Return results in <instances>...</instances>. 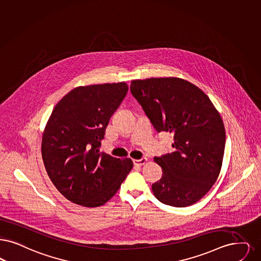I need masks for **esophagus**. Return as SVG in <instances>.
Masks as SVG:
<instances>
[{"mask_svg": "<svg viewBox=\"0 0 261 261\" xmlns=\"http://www.w3.org/2000/svg\"><path fill=\"white\" fill-rule=\"evenodd\" d=\"M133 162H134L136 166H143L144 164H146L147 162V158L145 157V158H141V159H135Z\"/></svg>", "mask_w": 261, "mask_h": 261, "instance_id": "1", "label": "esophagus"}]
</instances>
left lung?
<instances>
[{
	"mask_svg": "<svg viewBox=\"0 0 261 261\" xmlns=\"http://www.w3.org/2000/svg\"><path fill=\"white\" fill-rule=\"evenodd\" d=\"M130 90L157 132L174 133L176 150L154 157L163 171L152 185L154 196L173 207L193 205L222 165L225 129L218 110L196 85L178 77L134 80Z\"/></svg>",
	"mask_w": 261,
	"mask_h": 261,
	"instance_id": "8db88e82",
	"label": "left lung"
}]
</instances>
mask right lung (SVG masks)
I'll list each match as a JSON object with an SVG mask.
<instances>
[{"label": "right lung", "instance_id": "obj_1", "mask_svg": "<svg viewBox=\"0 0 261 261\" xmlns=\"http://www.w3.org/2000/svg\"><path fill=\"white\" fill-rule=\"evenodd\" d=\"M127 91L126 83L79 86L53 109L42 134V160L55 188L74 204L104 205L133 168L130 158L121 160L99 149Z\"/></svg>", "mask_w": 261, "mask_h": 261}]
</instances>
